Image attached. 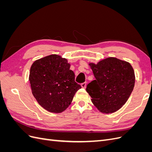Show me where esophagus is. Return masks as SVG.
Listing matches in <instances>:
<instances>
[{"label":"esophagus","instance_id":"1","mask_svg":"<svg viewBox=\"0 0 152 152\" xmlns=\"http://www.w3.org/2000/svg\"><path fill=\"white\" fill-rule=\"evenodd\" d=\"M81 86L82 88H86V82H84V83H82L81 84Z\"/></svg>","mask_w":152,"mask_h":152}]
</instances>
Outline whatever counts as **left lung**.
<instances>
[{"label":"left lung","instance_id":"left-lung-1","mask_svg":"<svg viewBox=\"0 0 152 152\" xmlns=\"http://www.w3.org/2000/svg\"><path fill=\"white\" fill-rule=\"evenodd\" d=\"M89 65L96 78L86 88L91 102L103 113L115 112L126 103L134 89V69L129 62L114 57Z\"/></svg>","mask_w":152,"mask_h":152}]
</instances>
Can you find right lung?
Instances as JSON below:
<instances>
[{"label":"right lung","mask_w":152,"mask_h":152,"mask_svg":"<svg viewBox=\"0 0 152 152\" xmlns=\"http://www.w3.org/2000/svg\"><path fill=\"white\" fill-rule=\"evenodd\" d=\"M66 58L50 54L35 61L29 75L31 93L45 110L61 113L69 107L81 86L75 82Z\"/></svg>","instance_id":"right-lung-1"}]
</instances>
